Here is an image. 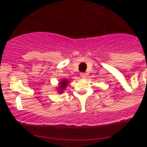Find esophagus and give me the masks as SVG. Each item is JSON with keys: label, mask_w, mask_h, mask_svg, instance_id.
I'll list each match as a JSON object with an SVG mask.
<instances>
[{"label": "esophagus", "mask_w": 147, "mask_h": 147, "mask_svg": "<svg viewBox=\"0 0 147 147\" xmlns=\"http://www.w3.org/2000/svg\"><path fill=\"white\" fill-rule=\"evenodd\" d=\"M80 76L82 78H85L87 77V75H86V73H85V72H82V73L80 74Z\"/></svg>", "instance_id": "esophagus-1"}]
</instances>
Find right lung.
<instances>
[{"mask_svg":"<svg viewBox=\"0 0 147 147\" xmlns=\"http://www.w3.org/2000/svg\"><path fill=\"white\" fill-rule=\"evenodd\" d=\"M68 82H69L66 80L62 81V82H60V86H59V92H62V90L64 89L66 87V85H68Z\"/></svg>","mask_w":147,"mask_h":147,"instance_id":"add662e5","label":"right lung"}]
</instances>
